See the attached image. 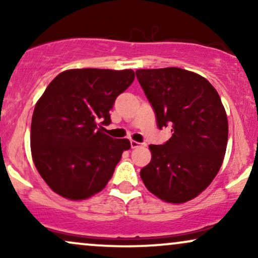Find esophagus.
<instances>
[{"label":"esophagus","instance_id":"esophagus-1","mask_svg":"<svg viewBox=\"0 0 258 258\" xmlns=\"http://www.w3.org/2000/svg\"><path fill=\"white\" fill-rule=\"evenodd\" d=\"M141 147H146V143H139V142L131 141V148H132V149H135V148H141Z\"/></svg>","mask_w":258,"mask_h":258}]
</instances>
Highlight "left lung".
<instances>
[{
	"label": "left lung",
	"mask_w": 258,
	"mask_h": 258,
	"mask_svg": "<svg viewBox=\"0 0 258 258\" xmlns=\"http://www.w3.org/2000/svg\"><path fill=\"white\" fill-rule=\"evenodd\" d=\"M139 85L160 130L171 127L165 144H150L152 160L141 170L150 193L172 204L194 199L220 171L227 149L228 120L214 86L180 69H139Z\"/></svg>",
	"instance_id": "obj_1"
}]
</instances>
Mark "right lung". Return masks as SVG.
<instances>
[{
  "mask_svg": "<svg viewBox=\"0 0 258 258\" xmlns=\"http://www.w3.org/2000/svg\"><path fill=\"white\" fill-rule=\"evenodd\" d=\"M135 80V72L72 69L55 76L38 99L31 120V154L53 191L84 200L104 189L128 139L105 133L110 109Z\"/></svg>",
  "mask_w": 258,
  "mask_h": 258,
  "instance_id": "1",
  "label": "right lung"
}]
</instances>
